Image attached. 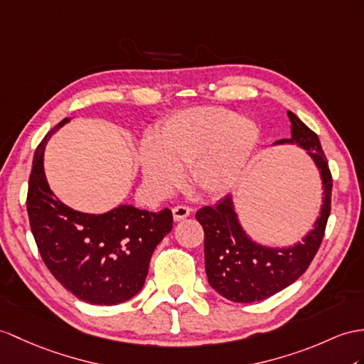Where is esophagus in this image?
Returning <instances> with one entry per match:
<instances>
[{
    "label": "esophagus",
    "instance_id": "esophagus-1",
    "mask_svg": "<svg viewBox=\"0 0 364 364\" xmlns=\"http://www.w3.org/2000/svg\"><path fill=\"white\" fill-rule=\"evenodd\" d=\"M191 213H193V210L187 205H176L173 208V216H174L176 220H182L185 218H188Z\"/></svg>",
    "mask_w": 364,
    "mask_h": 364
}]
</instances>
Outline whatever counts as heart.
<instances>
[{
    "label": "heart",
    "instance_id": "b5f03b06",
    "mask_svg": "<svg viewBox=\"0 0 364 364\" xmlns=\"http://www.w3.org/2000/svg\"><path fill=\"white\" fill-rule=\"evenodd\" d=\"M259 129L223 106H198L166 117L154 140L141 144L139 159L146 188L165 194L182 182L190 168L191 183L205 196H223L241 179L258 144Z\"/></svg>",
    "mask_w": 364,
    "mask_h": 364
}]
</instances>
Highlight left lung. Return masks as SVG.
Returning a JSON list of instances; mask_svg holds the SVG:
<instances>
[{"instance_id":"8db88e82","label":"left lung","mask_w":364,"mask_h":364,"mask_svg":"<svg viewBox=\"0 0 364 364\" xmlns=\"http://www.w3.org/2000/svg\"><path fill=\"white\" fill-rule=\"evenodd\" d=\"M291 139L277 144H296L314 159L323 182V205L312 232L289 249H269L258 245L245 235L237 223L232 196L227 194L215 207L205 205L196 211L203 228L205 272L210 286L235 303L262 301L289 287L303 274L323 242L327 219L331 215L332 174L320 139L289 111Z\"/></svg>"}]
</instances>
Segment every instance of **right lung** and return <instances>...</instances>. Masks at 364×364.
I'll return each instance as SVG.
<instances>
[{"label":"right lung","instance_id":"obj_1","mask_svg":"<svg viewBox=\"0 0 364 364\" xmlns=\"http://www.w3.org/2000/svg\"><path fill=\"white\" fill-rule=\"evenodd\" d=\"M52 128L37 146L26 207L32 235L49 272L61 286L90 304L125 303L145 284L157 244L171 232L173 213L120 205L105 215H85L61 203L43 168Z\"/></svg>","mask_w":364,"mask_h":364}]
</instances>
